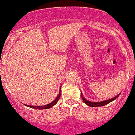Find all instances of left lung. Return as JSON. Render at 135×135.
I'll list each match as a JSON object with an SVG mask.
<instances>
[{
    "mask_svg": "<svg viewBox=\"0 0 135 135\" xmlns=\"http://www.w3.org/2000/svg\"><path fill=\"white\" fill-rule=\"evenodd\" d=\"M120 95V93L119 95L115 96V97L112 98H111V99H108V100H104V101H100V102H92V101H88V100H87V99H86L85 98L83 97L82 92H81V93H80L81 98H82V100L84 101V102L85 103V104L87 105V106L92 107V108H93V107H100V106H104V105L108 104L109 103L112 102V101H113L114 100H115V99L119 97Z\"/></svg>",
    "mask_w": 135,
    "mask_h": 135,
    "instance_id": "8db88e82",
    "label": "left lung"
}]
</instances>
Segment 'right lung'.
Here are the masks:
<instances>
[{
  "label": "right lung",
  "instance_id": "obj_1",
  "mask_svg": "<svg viewBox=\"0 0 135 135\" xmlns=\"http://www.w3.org/2000/svg\"><path fill=\"white\" fill-rule=\"evenodd\" d=\"M61 86H60V89L59 90V93L58 96H57L56 98L55 99L54 101H53L52 102H51L50 103H49V104H46V105H44V106H31V105H27V104H25L26 106H27L29 107V108H34V109H49L51 108V107L54 106L55 104H56L57 102H58V101L59 100V99H60V98L61 97Z\"/></svg>",
  "mask_w": 135,
  "mask_h": 135
}]
</instances>
